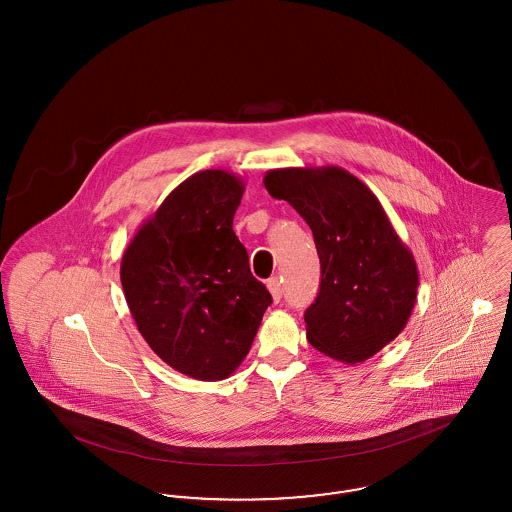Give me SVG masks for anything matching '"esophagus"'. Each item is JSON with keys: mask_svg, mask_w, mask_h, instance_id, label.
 Instances as JSON below:
<instances>
[{"mask_svg": "<svg viewBox=\"0 0 512 512\" xmlns=\"http://www.w3.org/2000/svg\"><path fill=\"white\" fill-rule=\"evenodd\" d=\"M268 292L272 295V299L278 303L282 299V280L278 276H272L267 282Z\"/></svg>", "mask_w": 512, "mask_h": 512, "instance_id": "esophagus-1", "label": "esophagus"}]
</instances>
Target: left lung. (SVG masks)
Segmentation results:
<instances>
[{
    "label": "left lung",
    "instance_id": "obj_1",
    "mask_svg": "<svg viewBox=\"0 0 512 512\" xmlns=\"http://www.w3.org/2000/svg\"><path fill=\"white\" fill-rule=\"evenodd\" d=\"M313 230L320 290L305 311L307 340L334 361L357 365L395 340L413 313L418 268L365 184L341 167H290L265 174Z\"/></svg>",
    "mask_w": 512,
    "mask_h": 512
}]
</instances>
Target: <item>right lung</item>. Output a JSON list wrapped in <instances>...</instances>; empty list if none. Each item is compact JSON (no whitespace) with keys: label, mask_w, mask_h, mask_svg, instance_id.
<instances>
[{"label":"right lung","mask_w":512,"mask_h":512,"mask_svg":"<svg viewBox=\"0 0 512 512\" xmlns=\"http://www.w3.org/2000/svg\"><path fill=\"white\" fill-rule=\"evenodd\" d=\"M244 192L234 172H195L122 253V290L140 334L195 380H224L242 365L272 303L232 230Z\"/></svg>","instance_id":"1"}]
</instances>
